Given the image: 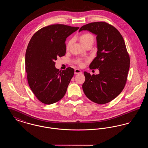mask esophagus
<instances>
[{
  "instance_id": "34e87169",
  "label": "esophagus",
  "mask_w": 148,
  "mask_h": 148,
  "mask_svg": "<svg viewBox=\"0 0 148 148\" xmlns=\"http://www.w3.org/2000/svg\"><path fill=\"white\" fill-rule=\"evenodd\" d=\"M74 73H75V74H78L82 73V71H80V70H79V69H75V71H74Z\"/></svg>"
}]
</instances>
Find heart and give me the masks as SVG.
I'll return each instance as SVG.
<instances>
[{"instance_id":"b5f03b06","label":"heart","mask_w":148,"mask_h":148,"mask_svg":"<svg viewBox=\"0 0 148 148\" xmlns=\"http://www.w3.org/2000/svg\"><path fill=\"white\" fill-rule=\"evenodd\" d=\"M79 40L80 41V42H82V44L85 47L86 45L89 44H92L94 42V37L93 35L90 33H85L82 34V35L79 36ZM73 42V40L71 39L69 40L68 42H67V44H66V49H69L70 48V47L71 45V43ZM77 64L79 65L80 66H83V63L82 62V61L81 60H79L77 62Z\"/></svg>"}]
</instances>
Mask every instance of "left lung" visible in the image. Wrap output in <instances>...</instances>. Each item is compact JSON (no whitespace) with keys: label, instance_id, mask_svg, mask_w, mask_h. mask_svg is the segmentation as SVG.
Masks as SVG:
<instances>
[{"label":"left lung","instance_id":"left-lung-1","mask_svg":"<svg viewBox=\"0 0 148 148\" xmlns=\"http://www.w3.org/2000/svg\"><path fill=\"white\" fill-rule=\"evenodd\" d=\"M88 30L97 35V56L89 65L99 69V74L84 72L83 90L91 101L99 104L108 103L124 89L130 67V57L125 43L117 29L104 21H97L82 27L79 32Z\"/></svg>","mask_w":148,"mask_h":148}]
</instances>
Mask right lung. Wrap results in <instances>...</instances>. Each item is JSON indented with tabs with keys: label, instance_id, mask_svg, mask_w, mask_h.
I'll return each instance as SVG.
<instances>
[{
	"label": "right lung",
	"instance_id": "obj_1",
	"mask_svg": "<svg viewBox=\"0 0 148 148\" xmlns=\"http://www.w3.org/2000/svg\"><path fill=\"white\" fill-rule=\"evenodd\" d=\"M79 28L50 25L38 30L29 42L25 59L28 82L35 97L44 104L55 103L66 93L74 70L68 67L59 71L55 61L65 56L66 38Z\"/></svg>",
	"mask_w": 148,
	"mask_h": 148
}]
</instances>
